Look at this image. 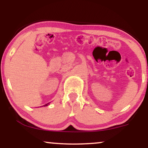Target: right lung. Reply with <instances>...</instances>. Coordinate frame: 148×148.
<instances>
[{
  "label": "right lung",
  "instance_id": "add662e5",
  "mask_svg": "<svg viewBox=\"0 0 148 148\" xmlns=\"http://www.w3.org/2000/svg\"><path fill=\"white\" fill-rule=\"evenodd\" d=\"M48 104H49V103H48V104H45V105H44V106H48Z\"/></svg>",
  "mask_w": 148,
  "mask_h": 148
}]
</instances>
